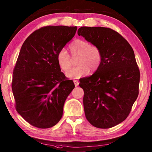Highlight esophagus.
Returning a JSON list of instances; mask_svg holds the SVG:
<instances>
[{
  "mask_svg": "<svg viewBox=\"0 0 152 152\" xmlns=\"http://www.w3.org/2000/svg\"><path fill=\"white\" fill-rule=\"evenodd\" d=\"M74 85H75V86H78L79 85V82L78 80H74Z\"/></svg>",
  "mask_w": 152,
  "mask_h": 152,
  "instance_id": "esophagus-1",
  "label": "esophagus"
}]
</instances>
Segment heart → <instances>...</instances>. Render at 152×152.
<instances>
[{"label":"heart","instance_id":"obj_1","mask_svg":"<svg viewBox=\"0 0 152 152\" xmlns=\"http://www.w3.org/2000/svg\"><path fill=\"white\" fill-rule=\"evenodd\" d=\"M69 49L72 57H77V64L74 69L68 71L66 75L70 78H80L88 74L91 70L95 72L101 66L102 61V53L97 46L91 45L83 40H76L71 43ZM58 65L63 71H67L72 66V59L64 50H61L57 55Z\"/></svg>","mask_w":152,"mask_h":152}]
</instances>
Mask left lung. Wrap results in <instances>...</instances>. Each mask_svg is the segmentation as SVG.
I'll use <instances>...</instances> for the list:
<instances>
[{"label": "left lung", "mask_w": 152, "mask_h": 152, "mask_svg": "<svg viewBox=\"0 0 152 152\" xmlns=\"http://www.w3.org/2000/svg\"><path fill=\"white\" fill-rule=\"evenodd\" d=\"M78 34L102 53L99 69L80 80L86 117L95 127L108 129L127 118L138 95L140 71L134 51L118 32L102 27H82Z\"/></svg>", "instance_id": "obj_1"}]
</instances>
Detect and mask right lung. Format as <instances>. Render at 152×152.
<instances>
[{
	"label": "right lung",
	"mask_w": 152,
	"mask_h": 152,
	"mask_svg": "<svg viewBox=\"0 0 152 152\" xmlns=\"http://www.w3.org/2000/svg\"><path fill=\"white\" fill-rule=\"evenodd\" d=\"M76 30L77 27H42L22 45L12 89L16 110L34 127L50 128L62 118L64 102L75 86L61 71L57 55Z\"/></svg>",
	"instance_id": "1"
}]
</instances>
